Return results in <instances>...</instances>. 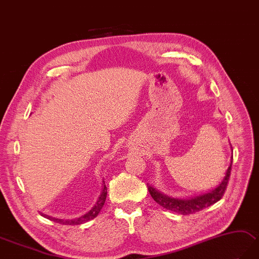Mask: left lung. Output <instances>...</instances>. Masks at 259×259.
Returning a JSON list of instances; mask_svg holds the SVG:
<instances>
[{
	"label": "left lung",
	"instance_id": "1",
	"mask_svg": "<svg viewBox=\"0 0 259 259\" xmlns=\"http://www.w3.org/2000/svg\"><path fill=\"white\" fill-rule=\"evenodd\" d=\"M232 160H233V157H232ZM232 162L233 161H231L230 166L227 167L225 177L223 180H222V182L216 186L215 189L209 190L205 192V193H201V194L193 195L186 198H178V197L167 196L164 193H161L159 190L153 188V186H151L150 184H147L148 191L149 193L151 194L153 200L157 202L159 205L169 209V211H172L178 214H182V215L196 213L203 208L211 206L212 204L220 201L222 196H223L228 183V180H230Z\"/></svg>",
	"mask_w": 259,
	"mask_h": 259
}]
</instances>
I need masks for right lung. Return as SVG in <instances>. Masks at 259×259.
<instances>
[{"instance_id":"1","label":"right lung","mask_w":259,"mask_h":259,"mask_svg":"<svg viewBox=\"0 0 259 259\" xmlns=\"http://www.w3.org/2000/svg\"><path fill=\"white\" fill-rule=\"evenodd\" d=\"M106 197H107V186L105 184V181H102V189L100 192V195L98 197L97 202L95 203V205L89 209V211L85 214L80 216V218H77L74 220H68V221H64L61 219H55V218H52V216H48L46 214H43L44 218L51 220L53 222H55V223H61V224H65V225H79V224H83L86 223L88 221H92L94 220L96 216H97L100 212V209L104 206V204L106 202Z\"/></svg>"}]
</instances>
